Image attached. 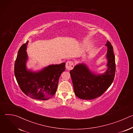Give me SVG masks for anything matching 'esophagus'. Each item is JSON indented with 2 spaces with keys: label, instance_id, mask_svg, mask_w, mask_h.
<instances>
[{
  "label": "esophagus",
  "instance_id": "esophagus-1",
  "mask_svg": "<svg viewBox=\"0 0 133 133\" xmlns=\"http://www.w3.org/2000/svg\"><path fill=\"white\" fill-rule=\"evenodd\" d=\"M74 67V63L72 61H67L66 64V68L68 70H71Z\"/></svg>",
  "mask_w": 133,
  "mask_h": 133
}]
</instances>
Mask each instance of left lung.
<instances>
[{"label":"left lung","mask_w":133,"mask_h":133,"mask_svg":"<svg viewBox=\"0 0 133 133\" xmlns=\"http://www.w3.org/2000/svg\"><path fill=\"white\" fill-rule=\"evenodd\" d=\"M105 45L108 49V69L104 74L95 75L84 64L75 66L70 71L74 92L81 99L90 100L100 97L111 85L114 79L116 64L113 47L108 41Z\"/></svg>","instance_id":"obj_1"}]
</instances>
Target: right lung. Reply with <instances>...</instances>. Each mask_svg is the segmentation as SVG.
I'll use <instances>...</instances> for the list:
<instances>
[{
    "instance_id": "right-lung-1",
    "label": "right lung",
    "mask_w": 133,
    "mask_h": 133,
    "mask_svg": "<svg viewBox=\"0 0 133 133\" xmlns=\"http://www.w3.org/2000/svg\"><path fill=\"white\" fill-rule=\"evenodd\" d=\"M28 43L23 44L18 52L14 67L16 81L27 96L36 99L47 100L56 92L59 78L65 70V63L50 65L37 72L28 71L26 67Z\"/></svg>"
}]
</instances>
